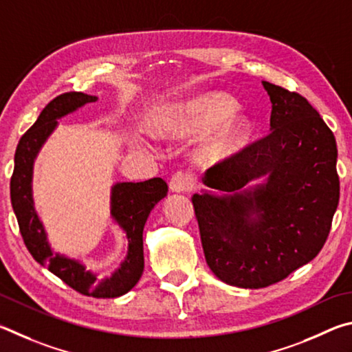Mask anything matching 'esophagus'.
I'll list each match as a JSON object with an SVG mask.
<instances>
[{
	"instance_id": "34e87169",
	"label": "esophagus",
	"mask_w": 352,
	"mask_h": 352,
	"mask_svg": "<svg viewBox=\"0 0 352 352\" xmlns=\"http://www.w3.org/2000/svg\"><path fill=\"white\" fill-rule=\"evenodd\" d=\"M170 190L173 193H188L190 192V182L187 175L184 173H176L170 179Z\"/></svg>"
}]
</instances>
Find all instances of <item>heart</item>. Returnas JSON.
<instances>
[{
  "mask_svg": "<svg viewBox=\"0 0 352 352\" xmlns=\"http://www.w3.org/2000/svg\"><path fill=\"white\" fill-rule=\"evenodd\" d=\"M156 131L166 140H202L199 154L208 164L230 159L248 145L252 122L236 111L233 98L218 92H204L164 108L154 122ZM153 148L150 144H145Z\"/></svg>",
  "mask_w": 352,
  "mask_h": 352,
  "instance_id": "b5f03b06",
  "label": "heart"
}]
</instances>
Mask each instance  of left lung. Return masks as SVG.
Instances as JSON below:
<instances>
[{
    "label": "left lung",
    "mask_w": 352,
    "mask_h": 352,
    "mask_svg": "<svg viewBox=\"0 0 352 352\" xmlns=\"http://www.w3.org/2000/svg\"><path fill=\"white\" fill-rule=\"evenodd\" d=\"M270 133L207 170L192 201L208 267L221 281L260 289L322 250L338 206L337 144L297 92L263 82Z\"/></svg>",
    "instance_id": "1"
}]
</instances>
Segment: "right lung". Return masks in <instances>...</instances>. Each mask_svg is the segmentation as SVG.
<instances>
[{
    "label": "right lung",
    "mask_w": 352,
    "mask_h": 352,
    "mask_svg": "<svg viewBox=\"0 0 352 352\" xmlns=\"http://www.w3.org/2000/svg\"><path fill=\"white\" fill-rule=\"evenodd\" d=\"M97 100L96 96L83 92H66L46 104L18 142L10 199L24 244L35 261L80 294L94 298H116L131 291L144 272V227L153 208L168 193L165 181L153 177L144 182H116L111 187L109 218L125 233L128 249L119 267L108 276H100L83 261L55 252L34 202V165L43 145L58 126L60 119Z\"/></svg>",
    "instance_id": "1"
}]
</instances>
